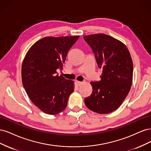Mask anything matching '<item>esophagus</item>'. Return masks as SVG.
<instances>
[{
  "label": "esophagus",
  "instance_id": "esophagus-1",
  "mask_svg": "<svg viewBox=\"0 0 151 151\" xmlns=\"http://www.w3.org/2000/svg\"><path fill=\"white\" fill-rule=\"evenodd\" d=\"M83 82H80V81H77V85H78L79 86H80L82 84H83Z\"/></svg>",
  "mask_w": 151,
  "mask_h": 151
}]
</instances>
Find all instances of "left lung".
I'll list each match as a JSON object with an SVG mask.
<instances>
[{"label":"left lung","instance_id":"left-lung-1","mask_svg":"<svg viewBox=\"0 0 151 151\" xmlns=\"http://www.w3.org/2000/svg\"><path fill=\"white\" fill-rule=\"evenodd\" d=\"M92 49L102 74L91 82L93 92L84 99L86 106L99 114H107L120 107L129 94L133 77V63L125 45L104 34L84 36Z\"/></svg>","mask_w":151,"mask_h":151}]
</instances>
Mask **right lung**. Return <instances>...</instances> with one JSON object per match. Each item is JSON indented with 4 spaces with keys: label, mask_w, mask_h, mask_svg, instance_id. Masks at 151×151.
<instances>
[{
    "label": "right lung",
    "mask_w": 151,
    "mask_h": 151,
    "mask_svg": "<svg viewBox=\"0 0 151 151\" xmlns=\"http://www.w3.org/2000/svg\"><path fill=\"white\" fill-rule=\"evenodd\" d=\"M79 36L45 37L28 50L22 65L21 76L24 88L36 106L49 115L64 110L74 82L59 76L68 52Z\"/></svg>",
    "instance_id": "obj_1"
}]
</instances>
